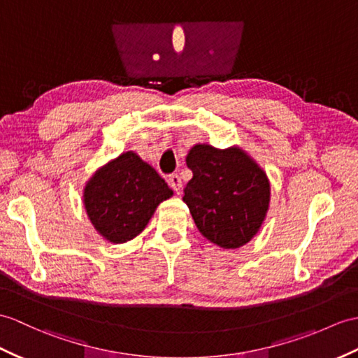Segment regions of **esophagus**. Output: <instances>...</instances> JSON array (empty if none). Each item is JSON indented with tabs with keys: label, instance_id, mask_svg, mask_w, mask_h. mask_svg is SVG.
I'll use <instances>...</instances> for the list:
<instances>
[{
	"label": "esophagus",
	"instance_id": "34e87169",
	"mask_svg": "<svg viewBox=\"0 0 358 358\" xmlns=\"http://www.w3.org/2000/svg\"><path fill=\"white\" fill-rule=\"evenodd\" d=\"M168 182H169V186L173 189V192H176V194L181 192L182 182H181V178L177 176V173H172V176L168 178Z\"/></svg>",
	"mask_w": 358,
	"mask_h": 358
}]
</instances>
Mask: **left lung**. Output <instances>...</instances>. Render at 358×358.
Masks as SVG:
<instances>
[{"instance_id": "left-lung-1", "label": "left lung", "mask_w": 358, "mask_h": 358, "mask_svg": "<svg viewBox=\"0 0 358 358\" xmlns=\"http://www.w3.org/2000/svg\"><path fill=\"white\" fill-rule=\"evenodd\" d=\"M192 180L185 201L199 234L224 250L256 236L267 217L271 187L267 173L243 148L196 143L186 155Z\"/></svg>"}]
</instances>
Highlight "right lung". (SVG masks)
<instances>
[{"mask_svg": "<svg viewBox=\"0 0 358 358\" xmlns=\"http://www.w3.org/2000/svg\"><path fill=\"white\" fill-rule=\"evenodd\" d=\"M173 195L151 164L134 151L101 166L84 187V207L94 230L108 243L138 236L160 203Z\"/></svg>", "mask_w": 358, "mask_h": 358, "instance_id": "add662e5", "label": "right lung"}]
</instances>
